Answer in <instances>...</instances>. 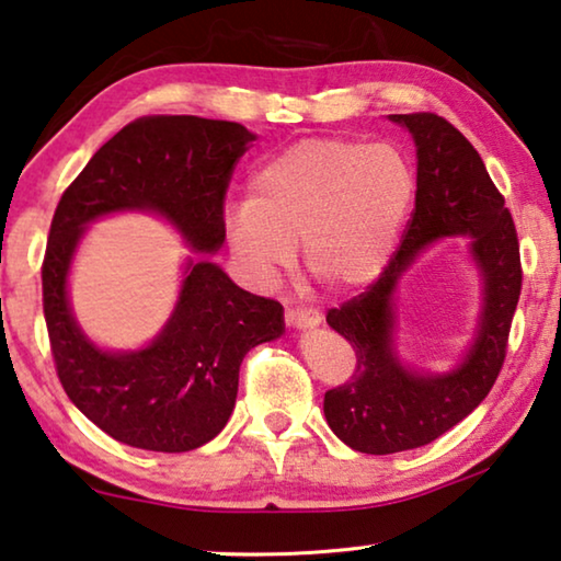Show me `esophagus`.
Instances as JSON below:
<instances>
[{"label":"esophagus","instance_id":"obj_1","mask_svg":"<svg viewBox=\"0 0 561 561\" xmlns=\"http://www.w3.org/2000/svg\"><path fill=\"white\" fill-rule=\"evenodd\" d=\"M286 321L288 327H296V329H313L321 323V313L311 306H294V308H286Z\"/></svg>","mask_w":561,"mask_h":561}]
</instances>
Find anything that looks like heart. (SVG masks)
Segmentation results:
<instances>
[{
    "instance_id": "obj_1",
    "label": "heart",
    "mask_w": 561,
    "mask_h": 561,
    "mask_svg": "<svg viewBox=\"0 0 561 561\" xmlns=\"http://www.w3.org/2000/svg\"><path fill=\"white\" fill-rule=\"evenodd\" d=\"M415 197V169L392 144L306 139L253 176L227 207V240L255 278L271 280L300 242L308 273L352 288L381 271Z\"/></svg>"
}]
</instances>
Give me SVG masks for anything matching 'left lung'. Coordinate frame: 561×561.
<instances>
[{
    "label": "left lung",
    "instance_id": "8db88e82",
    "mask_svg": "<svg viewBox=\"0 0 561 561\" xmlns=\"http://www.w3.org/2000/svg\"><path fill=\"white\" fill-rule=\"evenodd\" d=\"M417 146L415 209L400 248L367 290L329 308V327L356 354L354 375L323 397V415L348 448L389 456L420 448L468 417L496 385L522 296V255L514 217L466 136L437 113H394ZM470 233L486 280L482 331L450 376L422 378L391 352V290L419 250L437 237Z\"/></svg>",
    "mask_w": 561,
    "mask_h": 561
}]
</instances>
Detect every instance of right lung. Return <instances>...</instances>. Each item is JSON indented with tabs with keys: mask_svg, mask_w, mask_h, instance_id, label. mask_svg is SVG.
Instances as JSON below:
<instances>
[{
	"mask_svg": "<svg viewBox=\"0 0 561 561\" xmlns=\"http://www.w3.org/2000/svg\"><path fill=\"white\" fill-rule=\"evenodd\" d=\"M250 141L255 136L234 121L136 118L95 151L58 202L43 261L55 371L70 402L118 443L186 453L213 440L232 415L245 354L283 334V306L238 288L199 257L151 346L101 352L80 334L65 296L83 227L116 209H153L199 253H215L225 240L227 186Z\"/></svg>",
	"mask_w": 561,
	"mask_h": 561,
	"instance_id": "1",
	"label": "right lung"
}]
</instances>
